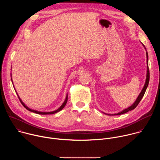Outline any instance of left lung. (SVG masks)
Listing matches in <instances>:
<instances>
[{
  "label": "left lung",
  "mask_w": 160,
  "mask_h": 160,
  "mask_svg": "<svg viewBox=\"0 0 160 160\" xmlns=\"http://www.w3.org/2000/svg\"><path fill=\"white\" fill-rule=\"evenodd\" d=\"M146 56H147V63H148V67H147V69H148V70H147V76H146V80L145 85H144V88H142V91H141V92L140 94L139 95L138 99H136V101H135V102H134L131 106H130V107L128 108L127 109H124L123 111H121V112H119V113H117V114H115V115H122V114L126 113V112H127L129 111L133 110V109H135L137 106H138V105L139 104V103L140 101H141L142 98H143V96H144V94H145L146 90V88H147V87H148V86L149 82V67H148V54L147 52H146Z\"/></svg>",
  "instance_id": "left-lung-1"
}]
</instances>
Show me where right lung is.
<instances>
[{
  "label": "right lung",
  "instance_id": "obj_1",
  "mask_svg": "<svg viewBox=\"0 0 160 160\" xmlns=\"http://www.w3.org/2000/svg\"><path fill=\"white\" fill-rule=\"evenodd\" d=\"M18 98H19V101H20V102H21V103L22 104V105L23 106L27 109H28V111H32V112H35V113H37V114H39V115H52V114H54V113H56V112H59V111H60L61 109H62L63 108H64V107L65 106V105H66V102H67V101H68V96H66V99H65V101H64V102H63V104L61 106V107L59 108V109H58L57 110H56V111H52V112H40V111H35V110H33V109H30V108H28L27 106H26L25 105V104L22 102V101L20 99V98H19V97L18 96Z\"/></svg>",
  "mask_w": 160,
  "mask_h": 160
}]
</instances>
